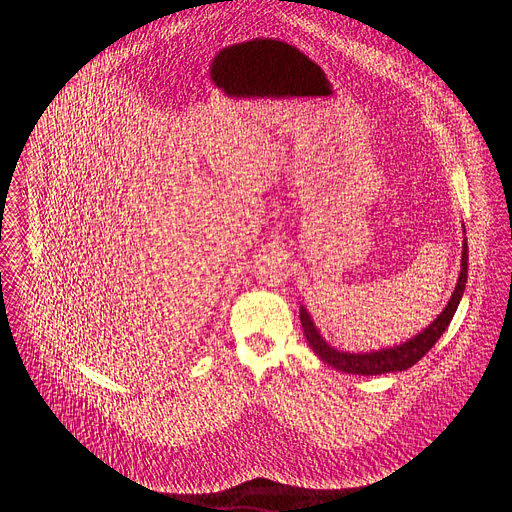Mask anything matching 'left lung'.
Returning a JSON list of instances; mask_svg holds the SVG:
<instances>
[{
	"mask_svg": "<svg viewBox=\"0 0 512 512\" xmlns=\"http://www.w3.org/2000/svg\"><path fill=\"white\" fill-rule=\"evenodd\" d=\"M466 233V231H464ZM466 281H468V243L464 239L462 243V265H460V277L456 283L454 294L448 302V306L444 308V312L437 316L425 330H421L419 334H415L411 340L397 344L393 348H381V350H373V352H344L338 350L334 346H330L320 330L316 328L312 316L308 314V310L304 306H300V320H302V328L304 334L308 338V344L312 346V350L324 360L328 362L330 367H334L340 373H348V375H385V373H397V371H407L409 367L417 360H421L427 350L440 340V336L446 332V328L450 326L458 304L464 296L466 289Z\"/></svg>",
	"mask_w": 512,
	"mask_h": 512,
	"instance_id": "8db88e82",
	"label": "left lung"
}]
</instances>
